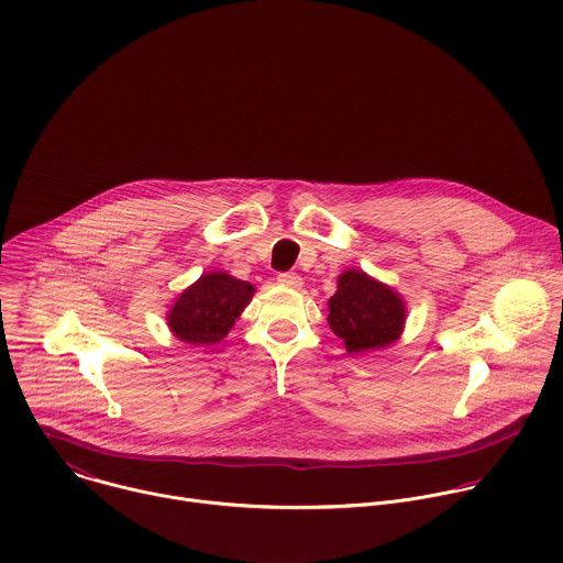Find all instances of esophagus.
Masks as SVG:
<instances>
[{"instance_id":"obj_1","label":"esophagus","mask_w":563,"mask_h":563,"mask_svg":"<svg viewBox=\"0 0 563 563\" xmlns=\"http://www.w3.org/2000/svg\"><path fill=\"white\" fill-rule=\"evenodd\" d=\"M278 283L285 285V287H291V289H300L302 287V278L294 272H285V274H278Z\"/></svg>"}]
</instances>
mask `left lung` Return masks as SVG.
Masks as SVG:
<instances>
[{
	"label": "left lung",
	"instance_id": "8db88e82",
	"mask_svg": "<svg viewBox=\"0 0 563 563\" xmlns=\"http://www.w3.org/2000/svg\"><path fill=\"white\" fill-rule=\"evenodd\" d=\"M329 327L353 355L373 353L397 342L406 324V305L388 285L362 269H346L329 298Z\"/></svg>",
	"mask_w": 563,
	"mask_h": 563
}]
</instances>
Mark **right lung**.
Wrapping results in <instances>:
<instances>
[{"mask_svg": "<svg viewBox=\"0 0 563 563\" xmlns=\"http://www.w3.org/2000/svg\"><path fill=\"white\" fill-rule=\"evenodd\" d=\"M254 291V285L225 272H208L177 296L166 318L168 327L186 344H217L234 327Z\"/></svg>", "mask_w": 563, "mask_h": 563, "instance_id": "1", "label": "right lung"}]
</instances>
